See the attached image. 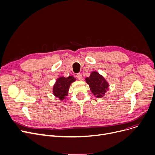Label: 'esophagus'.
<instances>
[{"label":"esophagus","instance_id":"34e87169","mask_svg":"<svg viewBox=\"0 0 155 155\" xmlns=\"http://www.w3.org/2000/svg\"><path fill=\"white\" fill-rule=\"evenodd\" d=\"M76 77H77V78L79 80H82L83 79V75L81 74H80V73L76 75Z\"/></svg>","mask_w":155,"mask_h":155}]
</instances>
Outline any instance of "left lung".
<instances>
[{
	"label": "left lung",
	"instance_id": "left-lung-1",
	"mask_svg": "<svg viewBox=\"0 0 155 155\" xmlns=\"http://www.w3.org/2000/svg\"><path fill=\"white\" fill-rule=\"evenodd\" d=\"M86 82L89 84L90 90L97 98L104 97L108 90V83L106 79L97 72L93 71L89 78L85 79Z\"/></svg>",
	"mask_w": 155,
	"mask_h": 155
}]
</instances>
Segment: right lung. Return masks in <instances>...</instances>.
I'll return each instance as SVG.
<instances>
[{"label": "right lung", "instance_id": "obj_1", "mask_svg": "<svg viewBox=\"0 0 155 155\" xmlns=\"http://www.w3.org/2000/svg\"><path fill=\"white\" fill-rule=\"evenodd\" d=\"M76 80L73 76L58 78L53 87V93L55 97L60 99V100H64L68 94L71 84Z\"/></svg>", "mask_w": 155, "mask_h": 155}]
</instances>
